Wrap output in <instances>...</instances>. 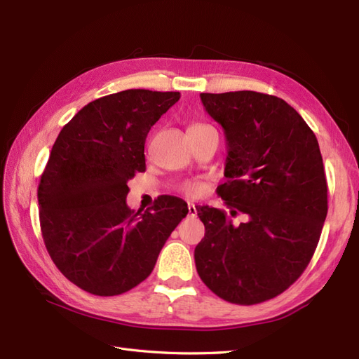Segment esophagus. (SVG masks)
Here are the masks:
<instances>
[{
    "label": "esophagus",
    "mask_w": 359,
    "mask_h": 359,
    "mask_svg": "<svg viewBox=\"0 0 359 359\" xmlns=\"http://www.w3.org/2000/svg\"><path fill=\"white\" fill-rule=\"evenodd\" d=\"M196 214H198L196 206H194V203H189V217H196Z\"/></svg>",
    "instance_id": "esophagus-1"
}]
</instances>
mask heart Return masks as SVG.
<instances>
[{
    "instance_id": "heart-1",
    "label": "heart",
    "mask_w": 359,
    "mask_h": 359,
    "mask_svg": "<svg viewBox=\"0 0 359 359\" xmlns=\"http://www.w3.org/2000/svg\"><path fill=\"white\" fill-rule=\"evenodd\" d=\"M205 124H193L191 127H203ZM184 191H186L187 194H198L201 191V186H198V184H186L184 186Z\"/></svg>"
}]
</instances>
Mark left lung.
<instances>
[{
  "instance_id": "8db88e82",
  "label": "left lung",
  "mask_w": 359,
  "mask_h": 359,
  "mask_svg": "<svg viewBox=\"0 0 359 359\" xmlns=\"http://www.w3.org/2000/svg\"><path fill=\"white\" fill-rule=\"evenodd\" d=\"M226 136L227 181L217 194L248 220L199 206L205 236L194 248L203 283L217 297L252 306L295 283L318 247L328 187L318 139L285 100L256 91L202 93Z\"/></svg>"
}]
</instances>
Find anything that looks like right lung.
Returning a JSON list of instances; mask_svg holds the SVG:
<instances>
[{
  "instance_id": "1",
  "label": "right lung",
  "mask_w": 359,
  "mask_h": 359,
  "mask_svg": "<svg viewBox=\"0 0 359 359\" xmlns=\"http://www.w3.org/2000/svg\"><path fill=\"white\" fill-rule=\"evenodd\" d=\"M177 91L126 90L97 99L62 127L39 184L40 227L53 264L72 283L114 297L151 274L187 215L175 196L145 212L127 206L128 180L145 170V139Z\"/></svg>"
}]
</instances>
